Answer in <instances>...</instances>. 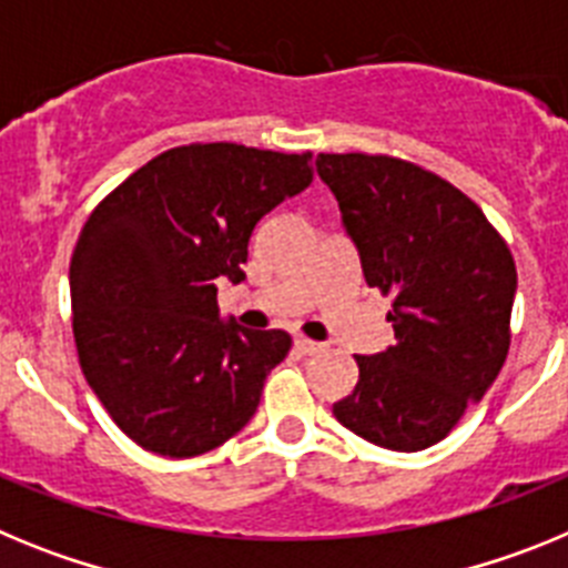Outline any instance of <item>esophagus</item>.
Segmentation results:
<instances>
[{
    "instance_id": "obj_1",
    "label": "esophagus",
    "mask_w": 568,
    "mask_h": 568,
    "mask_svg": "<svg viewBox=\"0 0 568 568\" xmlns=\"http://www.w3.org/2000/svg\"><path fill=\"white\" fill-rule=\"evenodd\" d=\"M295 349H298L301 355H318V353H324L327 346L318 344V341H313V338H304V335H301V338H295Z\"/></svg>"
}]
</instances>
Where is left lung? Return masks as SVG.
Masks as SVG:
<instances>
[{"label": "left lung", "mask_w": 568, "mask_h": 568, "mask_svg": "<svg viewBox=\"0 0 568 568\" xmlns=\"http://www.w3.org/2000/svg\"><path fill=\"white\" fill-rule=\"evenodd\" d=\"M369 287L393 298L395 344L358 355L341 426L395 453L453 433L509 355L518 270L504 235L455 184L384 153H321Z\"/></svg>", "instance_id": "obj_1"}]
</instances>
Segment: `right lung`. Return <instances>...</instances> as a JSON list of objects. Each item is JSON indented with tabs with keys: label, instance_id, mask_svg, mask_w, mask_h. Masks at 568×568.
Masks as SVG:
<instances>
[{
	"label": "right lung",
	"instance_id": "1",
	"mask_svg": "<svg viewBox=\"0 0 568 568\" xmlns=\"http://www.w3.org/2000/svg\"><path fill=\"white\" fill-rule=\"evenodd\" d=\"M313 153L193 142L150 159L90 213L70 258L82 373L130 440L195 458L258 409L284 329L219 321L215 278H244L264 213L313 182Z\"/></svg>",
	"mask_w": 568,
	"mask_h": 568
}]
</instances>
